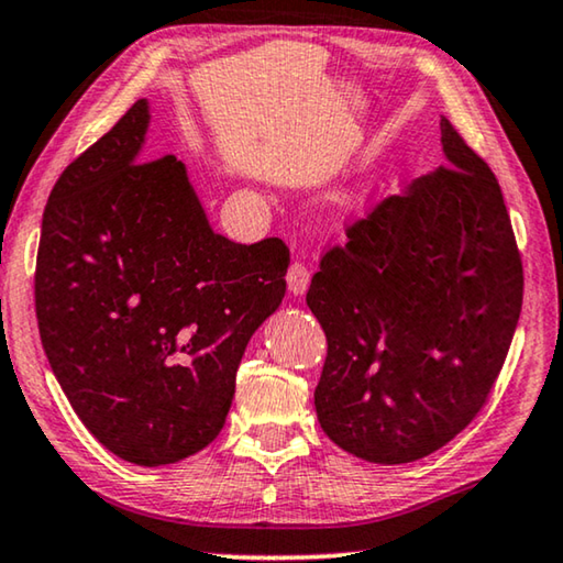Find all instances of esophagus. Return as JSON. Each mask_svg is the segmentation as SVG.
<instances>
[{"label": "esophagus", "mask_w": 563, "mask_h": 563, "mask_svg": "<svg viewBox=\"0 0 563 563\" xmlns=\"http://www.w3.org/2000/svg\"><path fill=\"white\" fill-rule=\"evenodd\" d=\"M285 280H288V290L292 292V296H303V292L308 290V283H310V271L306 263H292L288 267V275H285Z\"/></svg>", "instance_id": "34e87169"}]
</instances>
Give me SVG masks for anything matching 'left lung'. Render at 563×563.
Here are the masks:
<instances>
[{
	"instance_id": "1",
	"label": "left lung",
	"mask_w": 563,
	"mask_h": 563,
	"mask_svg": "<svg viewBox=\"0 0 563 563\" xmlns=\"http://www.w3.org/2000/svg\"><path fill=\"white\" fill-rule=\"evenodd\" d=\"M440 131L448 166L349 224L306 292L329 343L318 422L379 465L427 457L473 422L523 303L498 179L448 119Z\"/></svg>"
}]
</instances>
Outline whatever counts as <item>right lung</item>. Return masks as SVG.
I'll return each mask as SVG.
<instances>
[{
	"label": "right lung",
	"mask_w": 563,
	"mask_h": 563,
	"mask_svg": "<svg viewBox=\"0 0 563 563\" xmlns=\"http://www.w3.org/2000/svg\"><path fill=\"white\" fill-rule=\"evenodd\" d=\"M146 129L136 100L55 181L35 310L80 422L113 455L158 467L220 434L250 335L285 296L290 250L214 234L184 164L143 162Z\"/></svg>",
	"instance_id": "obj_1"
}]
</instances>
